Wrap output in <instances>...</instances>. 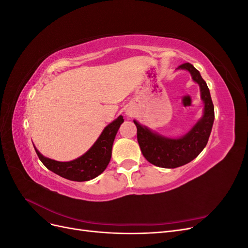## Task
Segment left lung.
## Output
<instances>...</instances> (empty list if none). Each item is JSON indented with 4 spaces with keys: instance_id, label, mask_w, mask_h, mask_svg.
<instances>
[{
    "instance_id": "left-lung-1",
    "label": "left lung",
    "mask_w": 248,
    "mask_h": 248,
    "mask_svg": "<svg viewBox=\"0 0 248 248\" xmlns=\"http://www.w3.org/2000/svg\"><path fill=\"white\" fill-rule=\"evenodd\" d=\"M178 68L188 70L192 79L200 85L202 99L205 102L202 118L186 136L177 140L158 136L150 131L147 127H142L137 121H133L138 129V141L142 155L150 163L164 169L179 168L196 158L206 147L214 122V106L211 95L199 70L190 63H184Z\"/></svg>"
}]
</instances>
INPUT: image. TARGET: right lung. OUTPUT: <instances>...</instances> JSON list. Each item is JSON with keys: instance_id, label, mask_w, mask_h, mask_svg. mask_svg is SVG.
<instances>
[{"instance_id": "1", "label": "right lung", "mask_w": 248, "mask_h": 248, "mask_svg": "<svg viewBox=\"0 0 248 248\" xmlns=\"http://www.w3.org/2000/svg\"><path fill=\"white\" fill-rule=\"evenodd\" d=\"M124 122L120 116L114 122L108 125L101 136L96 140L92 148L87 153L68 162H60L46 158L39 153L35 147V151L41 162L49 170L71 181L84 182L99 176L107 169L111 157V148L119 127Z\"/></svg>"}]
</instances>
